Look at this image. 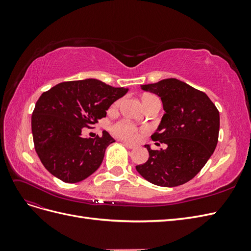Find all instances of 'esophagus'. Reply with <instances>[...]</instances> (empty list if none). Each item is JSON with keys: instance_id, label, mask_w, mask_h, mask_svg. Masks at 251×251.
<instances>
[{"instance_id": "1", "label": "esophagus", "mask_w": 251, "mask_h": 251, "mask_svg": "<svg viewBox=\"0 0 251 251\" xmlns=\"http://www.w3.org/2000/svg\"><path fill=\"white\" fill-rule=\"evenodd\" d=\"M124 144H125V147L127 148V149H134L135 148L134 144H131V143H128V142H124Z\"/></svg>"}]
</instances>
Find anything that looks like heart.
I'll return each mask as SVG.
<instances>
[{"label":"heart","instance_id":"1","mask_svg":"<svg viewBox=\"0 0 251 251\" xmlns=\"http://www.w3.org/2000/svg\"><path fill=\"white\" fill-rule=\"evenodd\" d=\"M155 97L156 96H154V95L144 96L143 100H142V102L146 103L149 100H153V98H155ZM119 102H120L119 100L114 102L113 105H112V109H117L118 105H119ZM110 130H111V133L114 136H115V137L120 138V139H124V140H126V141H135V140H137L139 134L140 133H144V132L147 131L146 128H142V130H139L138 127L132 126L131 124L126 123V121H117V123L113 124L110 126Z\"/></svg>","mask_w":251,"mask_h":251}]
</instances>
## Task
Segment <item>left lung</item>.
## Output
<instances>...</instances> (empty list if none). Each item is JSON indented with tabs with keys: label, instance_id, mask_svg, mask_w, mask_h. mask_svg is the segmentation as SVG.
Wrapping results in <instances>:
<instances>
[{
	"label": "left lung",
	"instance_id": "8db88e82",
	"mask_svg": "<svg viewBox=\"0 0 251 251\" xmlns=\"http://www.w3.org/2000/svg\"><path fill=\"white\" fill-rule=\"evenodd\" d=\"M141 88L161 98L165 113L151 139L168 148L151 150L146 144L149 160L136 165V170L158 186L184 184L202 170L214 153L219 137V111L204 92L176 78Z\"/></svg>",
	"mask_w": 251,
	"mask_h": 251
}]
</instances>
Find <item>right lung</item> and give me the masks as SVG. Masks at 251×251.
I'll list each match as a JSON object with an SVG mask.
<instances>
[{"label":"right lung","instance_id":"right-lung-1","mask_svg":"<svg viewBox=\"0 0 251 251\" xmlns=\"http://www.w3.org/2000/svg\"><path fill=\"white\" fill-rule=\"evenodd\" d=\"M127 92L100 80L89 78L60 82L44 92L31 117L34 149L50 174L67 183H76L100 168L105 149L114 140L108 132L83 138L105 117L110 105Z\"/></svg>","mask_w":251,"mask_h":251}]
</instances>
